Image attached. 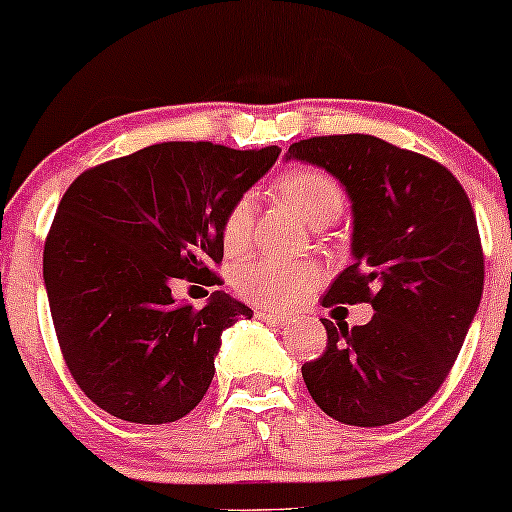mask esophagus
<instances>
[{
  "label": "esophagus",
  "mask_w": 512,
  "mask_h": 512,
  "mask_svg": "<svg viewBox=\"0 0 512 512\" xmlns=\"http://www.w3.org/2000/svg\"><path fill=\"white\" fill-rule=\"evenodd\" d=\"M257 316H260L262 320H267L269 325H274V328H291L294 325V320H291L289 316H279V313H265V311H257Z\"/></svg>",
  "instance_id": "1"
}]
</instances>
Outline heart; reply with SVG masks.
Wrapping results in <instances>:
<instances>
[{"mask_svg":"<svg viewBox=\"0 0 512 512\" xmlns=\"http://www.w3.org/2000/svg\"><path fill=\"white\" fill-rule=\"evenodd\" d=\"M277 189L291 211L306 226L323 228L333 223L345 209V192L328 172L313 167H294L277 179ZM252 204L247 196H240L230 204L223 216L221 243L226 252H240L250 238ZM318 269L308 262H279V260H252L235 272V289L247 301L257 306L291 308L301 303L318 284Z\"/></svg>","mask_w":512,"mask_h":512,"instance_id":"obj_1","label":"heart"}]
</instances>
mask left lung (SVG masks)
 Wrapping results in <instances>:
<instances>
[{
  "label": "left lung",
  "instance_id": "8db88e82",
  "mask_svg": "<svg viewBox=\"0 0 512 512\" xmlns=\"http://www.w3.org/2000/svg\"><path fill=\"white\" fill-rule=\"evenodd\" d=\"M286 160L340 179L352 201V262L323 306L372 303L367 325L323 320L325 352L301 367L320 411L376 428L445 384L484 291V250L464 187L430 157L347 133L299 140Z\"/></svg>",
  "mask_w": 512,
  "mask_h": 512
}]
</instances>
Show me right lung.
<instances>
[{
  "label": "right lung",
  "instance_id": "obj_1",
  "mask_svg": "<svg viewBox=\"0 0 512 512\" xmlns=\"http://www.w3.org/2000/svg\"><path fill=\"white\" fill-rule=\"evenodd\" d=\"M282 150L157 143L82 172L67 187L43 250L50 316L65 364L99 408L162 425L199 406L223 330L252 318L213 291L174 303L177 279L218 284L223 216Z\"/></svg>",
  "mask_w": 512,
  "mask_h": 512
}]
</instances>
